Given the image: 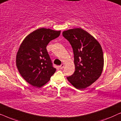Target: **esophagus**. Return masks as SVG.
<instances>
[{"label": "esophagus", "mask_w": 121, "mask_h": 121, "mask_svg": "<svg viewBox=\"0 0 121 121\" xmlns=\"http://www.w3.org/2000/svg\"><path fill=\"white\" fill-rule=\"evenodd\" d=\"M64 63H63V64H61V65L59 66V68H60V69H63L64 68Z\"/></svg>", "instance_id": "34e87169"}]
</instances>
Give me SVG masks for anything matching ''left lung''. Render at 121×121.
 <instances>
[{
	"mask_svg": "<svg viewBox=\"0 0 121 121\" xmlns=\"http://www.w3.org/2000/svg\"><path fill=\"white\" fill-rule=\"evenodd\" d=\"M63 36L72 46L75 72L67 77L78 89L89 86L101 75L104 68L103 52L98 41L80 28L63 31Z\"/></svg>",
	"mask_w": 121,
	"mask_h": 121,
	"instance_id": "8db88e82",
	"label": "left lung"
}]
</instances>
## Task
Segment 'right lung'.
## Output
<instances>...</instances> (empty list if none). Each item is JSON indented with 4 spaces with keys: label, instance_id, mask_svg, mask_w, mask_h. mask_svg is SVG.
Returning a JSON list of instances; mask_svg holds the SVG:
<instances>
[{
    "label": "right lung",
    "instance_id": "add662e5",
    "mask_svg": "<svg viewBox=\"0 0 121 121\" xmlns=\"http://www.w3.org/2000/svg\"><path fill=\"white\" fill-rule=\"evenodd\" d=\"M60 34V31L40 28L26 36L20 46L16 66L23 78L34 86H42L55 73L46 47Z\"/></svg>",
    "mask_w": 121,
    "mask_h": 121
}]
</instances>
